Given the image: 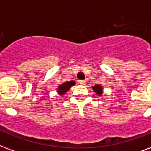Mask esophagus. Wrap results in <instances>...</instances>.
<instances>
[{
    "label": "esophagus",
    "instance_id": "esophagus-1",
    "mask_svg": "<svg viewBox=\"0 0 151 151\" xmlns=\"http://www.w3.org/2000/svg\"><path fill=\"white\" fill-rule=\"evenodd\" d=\"M78 82H79L80 84H82V85H84V84L86 83V82H85V80H80V81H78Z\"/></svg>",
    "mask_w": 151,
    "mask_h": 151
}]
</instances>
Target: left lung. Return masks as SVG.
Masks as SVG:
<instances>
[{
  "instance_id": "8db88e82",
  "label": "left lung",
  "mask_w": 151,
  "mask_h": 151,
  "mask_svg": "<svg viewBox=\"0 0 151 151\" xmlns=\"http://www.w3.org/2000/svg\"><path fill=\"white\" fill-rule=\"evenodd\" d=\"M93 89H94V91H95L96 93L98 94V95H101V94H102V93H103L102 87H101V85H94V87H93Z\"/></svg>"
}]
</instances>
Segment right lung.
<instances>
[{"label": "right lung", "instance_id": "right-lung-1", "mask_svg": "<svg viewBox=\"0 0 151 151\" xmlns=\"http://www.w3.org/2000/svg\"><path fill=\"white\" fill-rule=\"evenodd\" d=\"M75 85L74 81H70V82H66L65 83L62 84L58 87V93L59 94L62 95V94H64L66 93L67 91L69 90V88L73 86V85Z\"/></svg>", "mask_w": 151, "mask_h": 151}]
</instances>
